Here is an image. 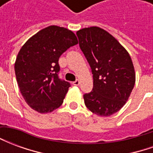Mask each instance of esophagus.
<instances>
[{
    "label": "esophagus",
    "mask_w": 153,
    "mask_h": 153,
    "mask_svg": "<svg viewBox=\"0 0 153 153\" xmlns=\"http://www.w3.org/2000/svg\"><path fill=\"white\" fill-rule=\"evenodd\" d=\"M80 83V81L79 79H76L74 82H73V84L74 85V86H79Z\"/></svg>",
    "instance_id": "obj_1"
}]
</instances>
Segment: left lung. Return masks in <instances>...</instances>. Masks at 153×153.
Wrapping results in <instances>:
<instances>
[{
  "label": "left lung",
  "mask_w": 153,
  "mask_h": 153,
  "mask_svg": "<svg viewBox=\"0 0 153 153\" xmlns=\"http://www.w3.org/2000/svg\"><path fill=\"white\" fill-rule=\"evenodd\" d=\"M80 49L89 64L93 88L83 95L87 108L99 116H109L121 109L135 83L131 57L108 32L99 27L76 33Z\"/></svg>",
  "instance_id": "1"
}]
</instances>
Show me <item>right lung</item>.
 Masks as SVG:
<instances>
[{"mask_svg":"<svg viewBox=\"0 0 153 153\" xmlns=\"http://www.w3.org/2000/svg\"><path fill=\"white\" fill-rule=\"evenodd\" d=\"M78 44L73 32L51 25L29 38L19 50L15 71L22 96L39 113H48L63 103L70 83L59 79V58Z\"/></svg>","mask_w":153,"mask_h":153,"instance_id":"add662e5","label":"right lung"}]
</instances>
